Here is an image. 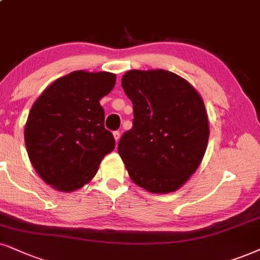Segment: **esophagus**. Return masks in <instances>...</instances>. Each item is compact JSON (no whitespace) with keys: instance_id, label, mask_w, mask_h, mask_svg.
<instances>
[{"instance_id":"esophagus-1","label":"esophagus","mask_w":260,"mask_h":260,"mask_svg":"<svg viewBox=\"0 0 260 260\" xmlns=\"http://www.w3.org/2000/svg\"><path fill=\"white\" fill-rule=\"evenodd\" d=\"M113 136H114V139H115V141H116V143H117V141H119L120 140V132H117V131H116V132H114L113 133Z\"/></svg>"}]
</instances>
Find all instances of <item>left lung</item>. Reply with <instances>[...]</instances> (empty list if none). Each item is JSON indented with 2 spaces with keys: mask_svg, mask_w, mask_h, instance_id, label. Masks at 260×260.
<instances>
[{
  "mask_svg": "<svg viewBox=\"0 0 260 260\" xmlns=\"http://www.w3.org/2000/svg\"><path fill=\"white\" fill-rule=\"evenodd\" d=\"M133 127L117 151L132 181L151 193L179 189L198 169L209 140L203 98L185 79L164 70L123 74Z\"/></svg>",
  "mask_w": 260,
  "mask_h": 260,
  "instance_id": "8db88e82",
  "label": "left lung"
}]
</instances>
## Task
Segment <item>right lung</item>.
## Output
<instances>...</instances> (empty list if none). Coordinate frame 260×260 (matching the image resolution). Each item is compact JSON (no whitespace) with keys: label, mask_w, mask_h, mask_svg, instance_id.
Masks as SVG:
<instances>
[{"label":"right lung","mask_w":260,"mask_h":260,"mask_svg":"<svg viewBox=\"0 0 260 260\" xmlns=\"http://www.w3.org/2000/svg\"><path fill=\"white\" fill-rule=\"evenodd\" d=\"M115 81L116 75L109 72H72L49 85L32 106L25 124L26 150L36 172L52 188H81L114 150L100 101Z\"/></svg>","instance_id":"add662e5"}]
</instances>
